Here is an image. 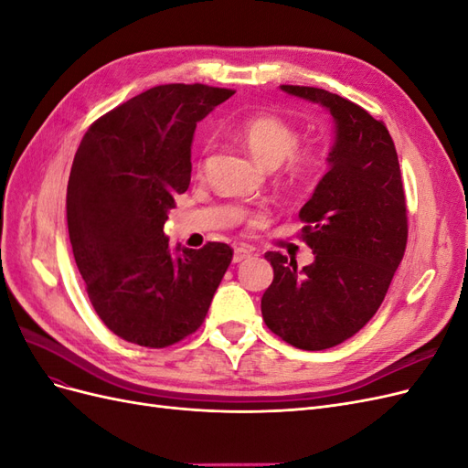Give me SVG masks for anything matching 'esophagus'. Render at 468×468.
<instances>
[{
    "instance_id": "esophagus-1",
    "label": "esophagus",
    "mask_w": 468,
    "mask_h": 468,
    "mask_svg": "<svg viewBox=\"0 0 468 468\" xmlns=\"http://www.w3.org/2000/svg\"><path fill=\"white\" fill-rule=\"evenodd\" d=\"M250 256H251V248L246 246V244H239V246L234 248V258H232V261H234V263H239V261L248 260Z\"/></svg>"
}]
</instances>
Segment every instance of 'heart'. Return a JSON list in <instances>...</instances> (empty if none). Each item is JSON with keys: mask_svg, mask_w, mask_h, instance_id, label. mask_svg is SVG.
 I'll list each match as a JSON object with an SVG mask.
<instances>
[{"mask_svg": "<svg viewBox=\"0 0 468 468\" xmlns=\"http://www.w3.org/2000/svg\"><path fill=\"white\" fill-rule=\"evenodd\" d=\"M238 133L246 140L250 150L265 165H279L287 160L289 179H308L324 165L325 150L320 144L299 146V131L292 122L279 115H253L244 119L238 126ZM205 144V154L210 152Z\"/></svg>", "mask_w": 468, "mask_h": 468, "instance_id": "1", "label": "heart"}]
</instances>
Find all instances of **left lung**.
<instances>
[{
    "label": "left lung",
    "instance_id": "1",
    "mask_svg": "<svg viewBox=\"0 0 468 468\" xmlns=\"http://www.w3.org/2000/svg\"><path fill=\"white\" fill-rule=\"evenodd\" d=\"M324 105L335 121L330 172L301 208L314 263L267 251L273 282L261 296L267 328L299 349H330L356 335L385 301L408 242L400 164L387 124L320 88L281 86Z\"/></svg>",
    "mask_w": 468,
    "mask_h": 468
}]
</instances>
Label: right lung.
<instances>
[{
    "label": "right lung",
    "mask_w": 468,
    "mask_h": 468,
    "mask_svg": "<svg viewBox=\"0 0 468 468\" xmlns=\"http://www.w3.org/2000/svg\"><path fill=\"white\" fill-rule=\"evenodd\" d=\"M234 90L165 83L99 117L68 179L69 242L97 316L144 347H167L201 328L234 250L207 242L176 258L167 210L191 181L195 126Z\"/></svg>",
    "instance_id": "1"
}]
</instances>
